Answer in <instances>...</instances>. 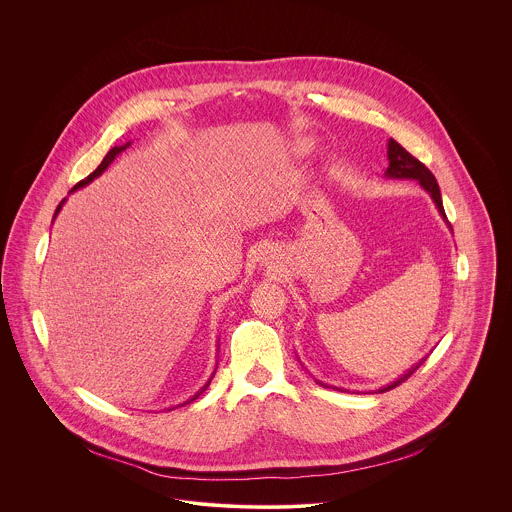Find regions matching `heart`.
Instances as JSON below:
<instances>
[{
	"label": "heart",
	"instance_id": "obj_1",
	"mask_svg": "<svg viewBox=\"0 0 512 512\" xmlns=\"http://www.w3.org/2000/svg\"><path fill=\"white\" fill-rule=\"evenodd\" d=\"M303 149H305V147H303V144H299V146H297V151H303Z\"/></svg>",
	"mask_w": 512,
	"mask_h": 512
}]
</instances>
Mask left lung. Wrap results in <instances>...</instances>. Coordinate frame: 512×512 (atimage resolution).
I'll return each instance as SVG.
<instances>
[{"instance_id": "obj_1", "label": "left lung", "mask_w": 512, "mask_h": 512, "mask_svg": "<svg viewBox=\"0 0 512 512\" xmlns=\"http://www.w3.org/2000/svg\"><path fill=\"white\" fill-rule=\"evenodd\" d=\"M386 155H388V167H386V171H384V177H386V179H412V181H418V185L432 197V201H434V205H436V209H438L439 217L445 220V224H447L449 230H451V224L447 222L445 211H443L438 181H436V177L432 175V171H430L424 163H420L416 157H412L404 147L400 146L398 142H394V140H388ZM422 363H424V359H422L420 363H416L412 368H408L404 374H400V376H398L396 380H392L390 384L378 388V392H386V390H390V388H396L400 382H404L418 366L422 365ZM315 382L321 384V386H325V388H329V384H325V382H321V380H315ZM331 388H337V386H331ZM337 390H341V388H337Z\"/></svg>"}]
</instances>
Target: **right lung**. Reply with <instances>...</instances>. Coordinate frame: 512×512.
<instances>
[{
  "label": "right lung",
  "instance_id": "obj_1",
  "mask_svg": "<svg viewBox=\"0 0 512 512\" xmlns=\"http://www.w3.org/2000/svg\"><path fill=\"white\" fill-rule=\"evenodd\" d=\"M130 146H132V142H126V144H122V146L112 147V149H110V151L106 153V157L102 159V163H100V165H98V167H96V169H94V171H92V173H90V175H88L86 179H82L80 183H76L73 189H71V193H74V191H78V189H82V187H86V185H90V183H92V181H94L96 177H100V175H102V173H104V171H106V169H108V167H110V165L114 163V159H116V157H118V155H120L122 151H126V149H128V147ZM65 203H67V199H63V201L59 203V207H57V211H55V215H53V220L57 219V215L61 213V209H63V205H65ZM217 345H219V343H217ZM217 351H219V347H217ZM217 363H219V361H217ZM215 372H217V368L213 370V374H211V378H209V380L205 382V386H201V390H197V392H195V394H193V396H191V398H189L187 402H183V404H179V406H185V404L193 402L195 398H199V396H201V394H203V392L207 390V386L211 384V380H213Z\"/></svg>",
  "mask_w": 512,
  "mask_h": 512
}]
</instances>
